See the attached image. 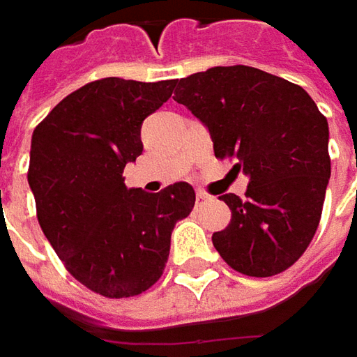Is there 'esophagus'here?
Segmentation results:
<instances>
[{
	"label": "esophagus",
	"instance_id": "34e87169",
	"mask_svg": "<svg viewBox=\"0 0 357 357\" xmlns=\"http://www.w3.org/2000/svg\"><path fill=\"white\" fill-rule=\"evenodd\" d=\"M208 199H211V197H208L204 190H197V206H202L204 202H208Z\"/></svg>",
	"mask_w": 357,
	"mask_h": 357
}]
</instances>
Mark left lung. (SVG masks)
<instances>
[{"mask_svg":"<svg viewBox=\"0 0 357 357\" xmlns=\"http://www.w3.org/2000/svg\"><path fill=\"white\" fill-rule=\"evenodd\" d=\"M174 85L172 99L211 130L214 157L234 158V169L250 176L244 199L220 197L232 218L213 234L214 248L246 276L288 270L322 216L330 178L326 117L300 85L246 65L211 67Z\"/></svg>","mask_w":357,"mask_h":357,"instance_id":"obj_1","label":"left lung"}]
</instances>
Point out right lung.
<instances>
[{
	"label": "right lung",
	"instance_id": "right-lung-1",
	"mask_svg": "<svg viewBox=\"0 0 357 357\" xmlns=\"http://www.w3.org/2000/svg\"><path fill=\"white\" fill-rule=\"evenodd\" d=\"M176 79L91 81L33 130L27 181L37 220L67 272L105 298L143 294L162 276L171 232L195 190L127 188L123 171L143 153L141 125L171 99Z\"/></svg>",
	"mask_w": 357,
	"mask_h": 357
}]
</instances>
